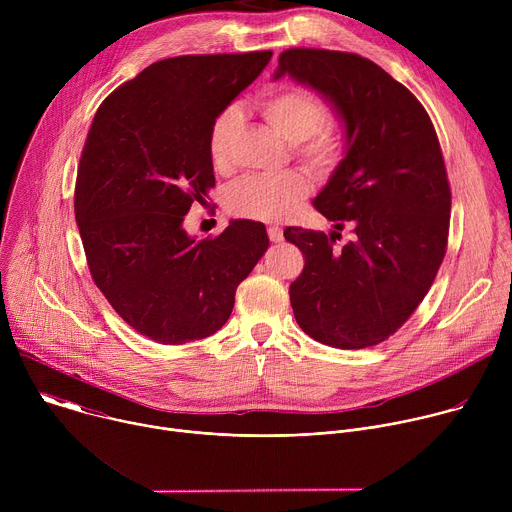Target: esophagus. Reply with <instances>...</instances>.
<instances>
[{
    "instance_id": "34e87169",
    "label": "esophagus",
    "mask_w": 512,
    "mask_h": 512,
    "mask_svg": "<svg viewBox=\"0 0 512 512\" xmlns=\"http://www.w3.org/2000/svg\"><path fill=\"white\" fill-rule=\"evenodd\" d=\"M267 235H269V241H271V243L283 241V231H281L279 227H269V229H267Z\"/></svg>"
}]
</instances>
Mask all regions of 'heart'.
<instances>
[{
    "mask_svg": "<svg viewBox=\"0 0 512 512\" xmlns=\"http://www.w3.org/2000/svg\"><path fill=\"white\" fill-rule=\"evenodd\" d=\"M259 113L291 143V152L310 172L328 176L336 170L342 158V133L334 123L326 121L328 111L316 95L298 87L279 89L259 101ZM237 133V107H227L214 117L208 129V158L216 172H231ZM308 192L310 182L300 170L275 176L251 174L227 190L225 204L239 218L277 223L294 214Z\"/></svg>",
    "mask_w": 512,
    "mask_h": 512,
    "instance_id": "1",
    "label": "heart"
}]
</instances>
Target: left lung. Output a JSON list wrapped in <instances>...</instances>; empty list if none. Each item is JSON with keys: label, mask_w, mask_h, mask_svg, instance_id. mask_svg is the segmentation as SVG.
I'll return each mask as SVG.
<instances>
[{"label": "left lung", "mask_w": 512, "mask_h": 512, "mask_svg": "<svg viewBox=\"0 0 512 512\" xmlns=\"http://www.w3.org/2000/svg\"><path fill=\"white\" fill-rule=\"evenodd\" d=\"M283 75L328 97L344 119L346 156L314 208L354 235L336 247V231H283L304 255L291 308L326 346H375L411 318L448 249L452 192L440 141L417 97L369 58L289 48L275 79Z\"/></svg>", "instance_id": "1"}]
</instances>
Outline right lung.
<instances>
[{"instance_id": "obj_1", "label": "right lung", "mask_w": 512, "mask_h": 512, "mask_svg": "<svg viewBox=\"0 0 512 512\" xmlns=\"http://www.w3.org/2000/svg\"><path fill=\"white\" fill-rule=\"evenodd\" d=\"M271 50L186 54L143 68L97 109L75 186L87 265L141 336L186 344L221 330L235 291L269 247L263 223L216 237L182 227L214 188L208 129L267 66Z\"/></svg>"}]
</instances>
